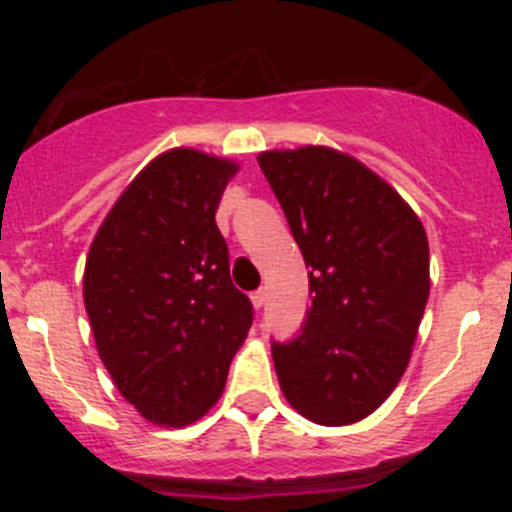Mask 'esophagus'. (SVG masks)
<instances>
[{
  "instance_id": "34e87169",
  "label": "esophagus",
  "mask_w": 512,
  "mask_h": 512,
  "mask_svg": "<svg viewBox=\"0 0 512 512\" xmlns=\"http://www.w3.org/2000/svg\"><path fill=\"white\" fill-rule=\"evenodd\" d=\"M250 299H252V307H255V309L265 307V302H267V292H265V289H257V292H252V294H250Z\"/></svg>"
}]
</instances>
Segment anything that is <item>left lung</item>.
I'll use <instances>...</instances> for the list:
<instances>
[{
	"mask_svg": "<svg viewBox=\"0 0 512 512\" xmlns=\"http://www.w3.org/2000/svg\"><path fill=\"white\" fill-rule=\"evenodd\" d=\"M309 267L312 307L272 342L282 394L322 426L374 414L411 359L428 302L421 220L364 163L324 146L257 156Z\"/></svg>",
	"mask_w": 512,
	"mask_h": 512,
	"instance_id": "obj_1",
	"label": "left lung"
}]
</instances>
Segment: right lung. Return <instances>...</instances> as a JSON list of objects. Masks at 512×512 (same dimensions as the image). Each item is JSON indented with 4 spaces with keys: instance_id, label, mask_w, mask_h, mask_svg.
<instances>
[{
    "instance_id": "obj_1",
    "label": "right lung",
    "mask_w": 512,
    "mask_h": 512,
    "mask_svg": "<svg viewBox=\"0 0 512 512\" xmlns=\"http://www.w3.org/2000/svg\"><path fill=\"white\" fill-rule=\"evenodd\" d=\"M235 173L232 160L193 148L160 153L123 190L86 257L98 356L123 399L158 426L208 414L252 327L215 223Z\"/></svg>"
}]
</instances>
